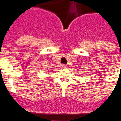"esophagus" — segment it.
I'll list each match as a JSON object with an SVG mask.
<instances>
[{
  "mask_svg": "<svg viewBox=\"0 0 121 121\" xmlns=\"http://www.w3.org/2000/svg\"><path fill=\"white\" fill-rule=\"evenodd\" d=\"M62 66H63V68H68V65H65V64H63V65H62Z\"/></svg>",
  "mask_w": 121,
  "mask_h": 121,
  "instance_id": "obj_1",
  "label": "esophagus"
}]
</instances>
